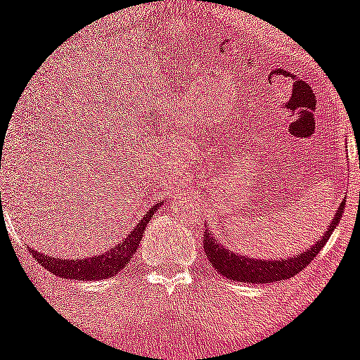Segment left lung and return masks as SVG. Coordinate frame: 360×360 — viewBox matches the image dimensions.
Instances as JSON below:
<instances>
[{
	"label": "left lung",
	"instance_id": "1",
	"mask_svg": "<svg viewBox=\"0 0 360 360\" xmlns=\"http://www.w3.org/2000/svg\"><path fill=\"white\" fill-rule=\"evenodd\" d=\"M345 209V200L340 203L338 210H336L335 217L324 231V236L317 240L312 247L305 250V252L298 253L297 257H286V259H248V255H240L236 252H231L228 247L221 243L209 229H205L203 234V248H205L207 257H209L210 264L222 274L224 278L233 279V281L240 283H274L283 281V279L293 278L302 269L309 266L310 260L323 250L326 241L330 240L333 231L338 226L340 219L343 215Z\"/></svg>",
	"mask_w": 360,
	"mask_h": 360
}]
</instances>
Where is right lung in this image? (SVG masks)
<instances>
[{
    "label": "right lung",
    "mask_w": 360,
    "mask_h": 360,
    "mask_svg": "<svg viewBox=\"0 0 360 360\" xmlns=\"http://www.w3.org/2000/svg\"><path fill=\"white\" fill-rule=\"evenodd\" d=\"M162 205V202H160ZM158 209V203L153 205L146 212L145 217L132 228L131 233H127L126 238L119 241L115 247L108 248L107 252L100 253V255L88 257V259H77V260H67V259H55V257H46L41 252L34 253L37 262L48 269L53 274L60 276L63 279H79V281H94V279H107L112 278L113 274L120 272L124 267L129 264V260L134 255L136 248L141 243L143 233H145L146 226H148L150 219Z\"/></svg>",
    "instance_id": "obj_1"
}]
</instances>
